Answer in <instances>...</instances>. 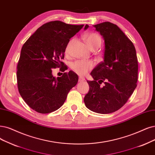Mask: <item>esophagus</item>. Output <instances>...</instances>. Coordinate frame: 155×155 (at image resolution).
I'll use <instances>...</instances> for the list:
<instances>
[{
  "mask_svg": "<svg viewBox=\"0 0 155 155\" xmlns=\"http://www.w3.org/2000/svg\"><path fill=\"white\" fill-rule=\"evenodd\" d=\"M78 81L81 82H84V81H85V78L84 77H79Z\"/></svg>",
  "mask_w": 155,
  "mask_h": 155,
  "instance_id": "obj_1",
  "label": "esophagus"
}]
</instances>
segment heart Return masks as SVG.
<instances>
[{
  "instance_id": "1",
  "label": "heart",
  "mask_w": 155,
  "mask_h": 155,
  "mask_svg": "<svg viewBox=\"0 0 155 155\" xmlns=\"http://www.w3.org/2000/svg\"><path fill=\"white\" fill-rule=\"evenodd\" d=\"M85 43L91 50H95L98 48L101 44V38L98 34L95 32L87 33L84 36ZM73 42V39H71L66 45L65 52L69 54L70 48ZM94 66V63L92 61H83L78 60L73 62L71 64V69L80 75H85L89 71H90Z\"/></svg>"
}]
</instances>
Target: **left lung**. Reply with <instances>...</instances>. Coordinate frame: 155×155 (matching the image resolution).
Here are the masks:
<instances>
[{"mask_svg":"<svg viewBox=\"0 0 155 155\" xmlns=\"http://www.w3.org/2000/svg\"><path fill=\"white\" fill-rule=\"evenodd\" d=\"M94 27L104 39V61L91 71L94 80L87 81L89 91L84 100L89 110L110 114L121 108L135 89L138 60L133 43L117 25L105 21Z\"/></svg>","mask_w":155,"mask_h":155,"instance_id":"8db88e82","label":"left lung"}]
</instances>
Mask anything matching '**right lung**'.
Returning <instances> with one entry per match:
<instances>
[{"instance_id":"right-lung-1","label":"right lung","mask_w":155,"mask_h":155,"mask_svg":"<svg viewBox=\"0 0 155 155\" xmlns=\"http://www.w3.org/2000/svg\"><path fill=\"white\" fill-rule=\"evenodd\" d=\"M83 27L51 21L39 27L23 45L17 65V84L21 98L34 110L48 114L59 109L77 85L78 77L73 71L55 78L52 69L67 70L61 61L66 45Z\"/></svg>"}]
</instances>
